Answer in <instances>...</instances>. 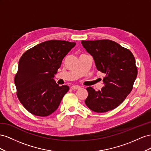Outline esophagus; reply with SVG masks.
<instances>
[{
  "label": "esophagus",
  "instance_id": "obj_1",
  "mask_svg": "<svg viewBox=\"0 0 151 151\" xmlns=\"http://www.w3.org/2000/svg\"><path fill=\"white\" fill-rule=\"evenodd\" d=\"M71 88L72 90H78V89H80L81 87L78 85H73V86H71Z\"/></svg>",
  "mask_w": 151,
  "mask_h": 151
}]
</instances>
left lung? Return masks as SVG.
<instances>
[{"instance_id":"obj_1","label":"left lung","mask_w":151,"mask_h":151,"mask_svg":"<svg viewBox=\"0 0 151 151\" xmlns=\"http://www.w3.org/2000/svg\"><path fill=\"white\" fill-rule=\"evenodd\" d=\"M81 44L93 56L97 70L106 75L101 90L87 88L85 104L96 113L113 110L132 90L138 73L135 58L130 50L110 40H82Z\"/></svg>"}]
</instances>
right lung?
I'll use <instances>...</instances> for the list:
<instances>
[{
    "label": "right lung",
    "mask_w": 151,
    "mask_h": 151,
    "mask_svg": "<svg viewBox=\"0 0 151 151\" xmlns=\"http://www.w3.org/2000/svg\"><path fill=\"white\" fill-rule=\"evenodd\" d=\"M75 45L65 40H48L28 49L21 57L14 77L16 94L30 113L44 117L58 109L70 88L59 86L53 78L63 58Z\"/></svg>",
    "instance_id": "right-lung-1"
}]
</instances>
